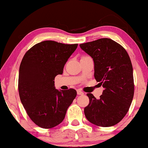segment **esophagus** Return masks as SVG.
Segmentation results:
<instances>
[{"instance_id":"esophagus-1","label":"esophagus","mask_w":148,"mask_h":148,"mask_svg":"<svg viewBox=\"0 0 148 148\" xmlns=\"http://www.w3.org/2000/svg\"><path fill=\"white\" fill-rule=\"evenodd\" d=\"M77 95H84V93L81 90H77Z\"/></svg>"}]
</instances>
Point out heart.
I'll return each instance as SVG.
<instances>
[{
  "label": "heart",
  "instance_id": "obj_1",
  "mask_svg": "<svg viewBox=\"0 0 148 148\" xmlns=\"http://www.w3.org/2000/svg\"><path fill=\"white\" fill-rule=\"evenodd\" d=\"M83 57H86V56H83ZM83 57H82V58H83Z\"/></svg>",
  "mask_w": 148,
  "mask_h": 148
}]
</instances>
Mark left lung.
<instances>
[{
    "label": "left lung",
    "mask_w": 148,
    "mask_h": 148,
    "mask_svg": "<svg viewBox=\"0 0 148 148\" xmlns=\"http://www.w3.org/2000/svg\"><path fill=\"white\" fill-rule=\"evenodd\" d=\"M80 47L93 58L95 78L103 88L99 99L88 93L90 102L84 108L85 115L97 126H113L126 115L134 97L130 58L123 47L109 38L81 44Z\"/></svg>",
    "instance_id": "1"
}]
</instances>
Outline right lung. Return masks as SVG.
<instances>
[{"label": "right lung", "instance_id": "add662e5", "mask_svg": "<svg viewBox=\"0 0 148 148\" xmlns=\"http://www.w3.org/2000/svg\"><path fill=\"white\" fill-rule=\"evenodd\" d=\"M77 46L47 40L34 45L22 59L18 81L20 99L30 120L40 127L51 129L62 123L75 99V90H58L54 79L62 74Z\"/></svg>", "mask_w": 148, "mask_h": 148}]
</instances>
